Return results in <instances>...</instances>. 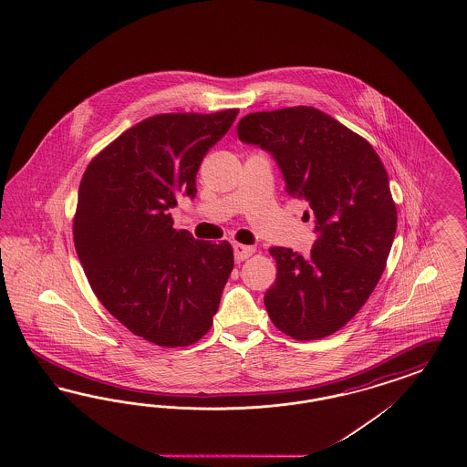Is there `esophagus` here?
Returning a JSON list of instances; mask_svg holds the SVG:
<instances>
[{
    "instance_id": "obj_1",
    "label": "esophagus",
    "mask_w": 467,
    "mask_h": 467,
    "mask_svg": "<svg viewBox=\"0 0 467 467\" xmlns=\"http://www.w3.org/2000/svg\"><path fill=\"white\" fill-rule=\"evenodd\" d=\"M254 254V246H246V244H240V243H236V244H234V258H236L238 262H243V260L250 258Z\"/></svg>"
}]
</instances>
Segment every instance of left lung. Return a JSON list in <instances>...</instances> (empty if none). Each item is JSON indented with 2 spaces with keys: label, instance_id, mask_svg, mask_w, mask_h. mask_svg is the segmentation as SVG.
Here are the masks:
<instances>
[{
  "label": "left lung",
  "instance_id": "1",
  "mask_svg": "<svg viewBox=\"0 0 467 467\" xmlns=\"http://www.w3.org/2000/svg\"><path fill=\"white\" fill-rule=\"evenodd\" d=\"M238 137L274 157L285 192L306 200L315 221L308 258L270 248V320L293 339L327 337L361 310L385 269L397 229L387 171L363 137L311 106L248 114Z\"/></svg>",
  "mask_w": 467,
  "mask_h": 467
}]
</instances>
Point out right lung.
Listing matches in <instances>:
<instances>
[{
    "instance_id": "right-lung-1",
    "label": "right lung",
    "mask_w": 467,
    "mask_h": 467,
    "mask_svg": "<svg viewBox=\"0 0 467 467\" xmlns=\"http://www.w3.org/2000/svg\"><path fill=\"white\" fill-rule=\"evenodd\" d=\"M238 109L147 118L90 161L78 188L73 241L104 308L135 336L184 348L213 327L234 267L227 241L172 227L178 197L195 198L198 168Z\"/></svg>"
}]
</instances>
